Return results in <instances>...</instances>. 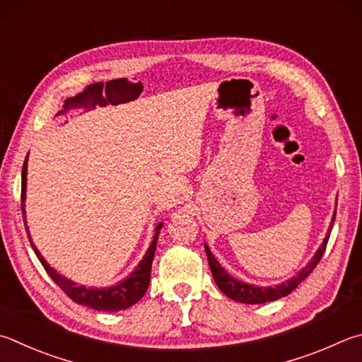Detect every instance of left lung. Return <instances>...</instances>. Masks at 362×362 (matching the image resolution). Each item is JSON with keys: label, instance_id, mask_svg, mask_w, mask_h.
<instances>
[{"label": "left lung", "instance_id": "left-lung-1", "mask_svg": "<svg viewBox=\"0 0 362 362\" xmlns=\"http://www.w3.org/2000/svg\"><path fill=\"white\" fill-rule=\"evenodd\" d=\"M334 220H336V210H334L331 225H329V228H327V233L323 239V244L318 247L317 252H315V255L312 256V259L308 261L307 264L294 275V277L288 279L286 281H284V284H279L275 286H256L252 284H247V281L234 279L233 275H229L225 269L221 267L220 262L216 261L212 252H210L209 245L204 244L210 271H212L216 286H218L221 293L226 294L229 299L238 300V302H240V304H264V302H272V300H277L280 298H285V296L293 293L296 288H298L300 281H304L308 275H310L313 269L317 267V264L321 259V256H323L325 250H326L327 240H329V235H331L332 226H334Z\"/></svg>", "mask_w": 362, "mask_h": 362}]
</instances>
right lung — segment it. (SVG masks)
Masks as SVG:
<instances>
[{"label":"right lung","instance_id":"1","mask_svg":"<svg viewBox=\"0 0 362 362\" xmlns=\"http://www.w3.org/2000/svg\"><path fill=\"white\" fill-rule=\"evenodd\" d=\"M26 166H28V155H26L23 168H22V214H23V221L26 228V234H28L30 244L35 250L37 259L41 261L45 271L50 275V279L55 281V284L62 288V290L66 293L69 298L77 302V304L95 308V310L101 312H118L124 310L131 305H134L136 302L142 299V296L146 294L150 281V271H152V261L155 256L156 250V240H158L160 229L163 228V223L160 221L158 225L155 226V235L152 244H150L147 253L144 255L139 264L134 267V271L131 272L127 279H123L118 284L106 288H91V286H83L77 285L76 281L64 277V275L58 274L54 267H50L47 261L44 259L41 252L33 244L31 235L28 231V226H26V210H25V199H26Z\"/></svg>","mask_w":362,"mask_h":362}]
</instances>
